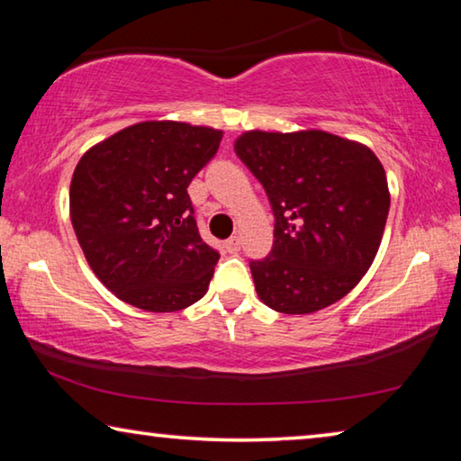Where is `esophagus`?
Segmentation results:
<instances>
[{
    "instance_id": "34e87169",
    "label": "esophagus",
    "mask_w": 461,
    "mask_h": 461,
    "mask_svg": "<svg viewBox=\"0 0 461 461\" xmlns=\"http://www.w3.org/2000/svg\"><path fill=\"white\" fill-rule=\"evenodd\" d=\"M241 248V240L238 236H231L228 241H225V249H228L230 254H238Z\"/></svg>"
}]
</instances>
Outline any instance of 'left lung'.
Here are the masks:
<instances>
[{"mask_svg":"<svg viewBox=\"0 0 461 461\" xmlns=\"http://www.w3.org/2000/svg\"><path fill=\"white\" fill-rule=\"evenodd\" d=\"M233 148L275 213L270 254L249 262L260 301L286 315L338 303L368 272L384 233L390 193L376 154L323 130H252Z\"/></svg>","mask_w":461,"mask_h":461,"instance_id":"left-lung-1","label":"left lung"}]
</instances>
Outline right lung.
<instances>
[{
    "label": "right lung",
    "instance_id": "1",
    "mask_svg": "<svg viewBox=\"0 0 461 461\" xmlns=\"http://www.w3.org/2000/svg\"><path fill=\"white\" fill-rule=\"evenodd\" d=\"M221 136L140 122L81 156L68 193L73 228L91 270L123 303L170 313L207 293L220 254L199 236L186 186Z\"/></svg>",
    "mask_w": 461,
    "mask_h": 461
}]
</instances>
